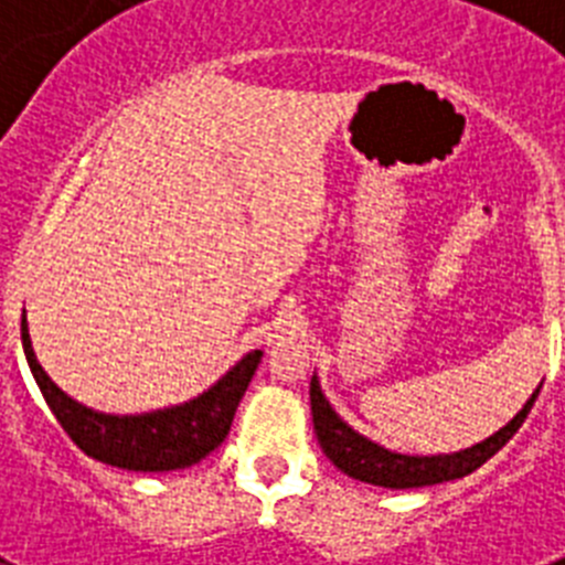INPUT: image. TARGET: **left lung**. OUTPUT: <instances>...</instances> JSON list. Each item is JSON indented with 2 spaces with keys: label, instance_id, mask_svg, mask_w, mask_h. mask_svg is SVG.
<instances>
[{
  "label": "left lung",
  "instance_id": "8db88e82",
  "mask_svg": "<svg viewBox=\"0 0 565 565\" xmlns=\"http://www.w3.org/2000/svg\"><path fill=\"white\" fill-rule=\"evenodd\" d=\"M537 387L532 393L523 411L518 413L512 422L498 430L495 436L487 438V441L476 444L463 452H452V456H433V458H418V456H398V452L384 450L379 444L367 441L364 436H359L356 430H351L342 418L333 413L331 404L326 402L322 391H319V382L311 379V413H313V430H317L319 447L342 469L344 476L356 478L364 483H376V487L387 489H413V487H433V483L456 481V478L469 476L472 469L481 467L483 461L495 456L509 438L521 430V424L526 422L532 404H535Z\"/></svg>",
  "mask_w": 565,
  "mask_h": 565
}]
</instances>
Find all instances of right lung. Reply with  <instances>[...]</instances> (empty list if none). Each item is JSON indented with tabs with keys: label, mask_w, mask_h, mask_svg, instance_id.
I'll use <instances>...</instances> for the list:
<instances>
[{
	"label": "right lung",
	"mask_w": 565,
	"mask_h": 565,
	"mask_svg": "<svg viewBox=\"0 0 565 565\" xmlns=\"http://www.w3.org/2000/svg\"><path fill=\"white\" fill-rule=\"evenodd\" d=\"M22 348L44 402L64 433L76 441L78 450L96 461L132 469V472H169V469L192 467L206 458L214 447H221L223 438L232 430L239 398L263 359V351H252L239 359L212 391L172 411L143 413V416H104L73 402L67 393L50 382L30 348L24 313Z\"/></svg>",
	"instance_id": "1"
}]
</instances>
